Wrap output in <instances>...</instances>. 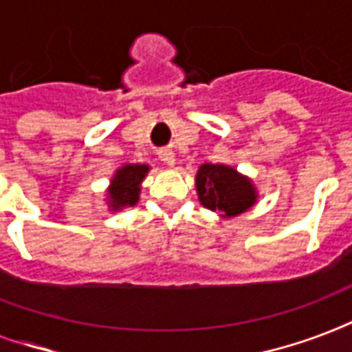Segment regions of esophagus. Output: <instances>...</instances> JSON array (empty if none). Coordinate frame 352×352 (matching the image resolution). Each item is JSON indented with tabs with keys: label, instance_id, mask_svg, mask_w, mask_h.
Masks as SVG:
<instances>
[{
	"label": "esophagus",
	"instance_id": "1",
	"mask_svg": "<svg viewBox=\"0 0 352 352\" xmlns=\"http://www.w3.org/2000/svg\"><path fill=\"white\" fill-rule=\"evenodd\" d=\"M159 157L160 160H164L168 166L175 164V155H173V151H170V149H160Z\"/></svg>",
	"mask_w": 352,
	"mask_h": 352
}]
</instances>
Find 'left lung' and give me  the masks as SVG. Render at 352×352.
Listing matches in <instances>:
<instances>
[{"label": "left lung", "instance_id": "1", "mask_svg": "<svg viewBox=\"0 0 352 352\" xmlns=\"http://www.w3.org/2000/svg\"><path fill=\"white\" fill-rule=\"evenodd\" d=\"M199 201L225 217L243 214L256 203L250 181L223 164H203L197 171Z\"/></svg>", "mask_w": 352, "mask_h": 352}]
</instances>
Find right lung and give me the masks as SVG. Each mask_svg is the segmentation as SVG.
<instances>
[{
    "mask_svg": "<svg viewBox=\"0 0 352 352\" xmlns=\"http://www.w3.org/2000/svg\"><path fill=\"white\" fill-rule=\"evenodd\" d=\"M148 166L127 164L117 171L113 179L111 190H109V203L113 210H118L122 206H133L138 201V184L142 182L144 175L148 173Z\"/></svg>",
    "mask_w": 352,
    "mask_h": 352,
    "instance_id": "obj_1",
    "label": "right lung"
}]
</instances>
